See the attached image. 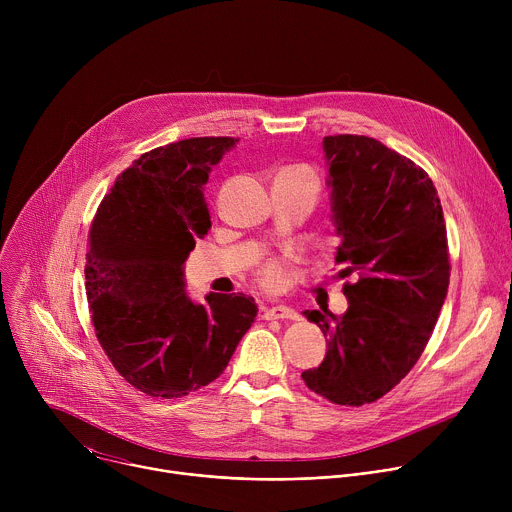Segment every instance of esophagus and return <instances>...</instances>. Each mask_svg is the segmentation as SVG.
Segmentation results:
<instances>
[{
	"instance_id": "1",
	"label": "esophagus",
	"mask_w": 512,
	"mask_h": 512,
	"mask_svg": "<svg viewBox=\"0 0 512 512\" xmlns=\"http://www.w3.org/2000/svg\"><path fill=\"white\" fill-rule=\"evenodd\" d=\"M265 320H298L300 314L289 306H271L263 310Z\"/></svg>"
}]
</instances>
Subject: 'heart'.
<instances>
[{"label":"heart","mask_w":512,"mask_h":512,"mask_svg":"<svg viewBox=\"0 0 512 512\" xmlns=\"http://www.w3.org/2000/svg\"><path fill=\"white\" fill-rule=\"evenodd\" d=\"M302 172H306V170H302ZM308 174H310V172H308ZM259 275H261V283H263L265 287L275 289V287H279V285L283 283V279H285V269H283L281 261L269 259V261L263 263Z\"/></svg>","instance_id":"obj_1"}]
</instances>
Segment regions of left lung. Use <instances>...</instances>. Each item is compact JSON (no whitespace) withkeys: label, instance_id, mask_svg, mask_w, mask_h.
<instances>
[{"label":"left lung","instance_id":"8db88e82","mask_svg":"<svg viewBox=\"0 0 512 512\" xmlns=\"http://www.w3.org/2000/svg\"><path fill=\"white\" fill-rule=\"evenodd\" d=\"M330 221L348 308L304 312L326 336L320 367L304 383L338 405L373 403L417 362L450 285L444 210L431 178L367 135H328Z\"/></svg>","mask_w":512,"mask_h":512}]
</instances>
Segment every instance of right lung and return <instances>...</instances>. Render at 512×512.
Wrapping results in <instances>:
<instances>
[{
    "label": "right lung",
    "instance_id": "add662e5",
    "mask_svg": "<svg viewBox=\"0 0 512 512\" xmlns=\"http://www.w3.org/2000/svg\"><path fill=\"white\" fill-rule=\"evenodd\" d=\"M235 137H192L143 154L103 198L85 265L97 338L117 373L152 397L221 377L257 316L245 294L186 291L184 263L210 229L202 186Z\"/></svg>",
    "mask_w": 512,
    "mask_h": 512
}]
</instances>
